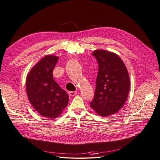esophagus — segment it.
I'll use <instances>...</instances> for the list:
<instances>
[{"mask_svg": "<svg viewBox=\"0 0 160 160\" xmlns=\"http://www.w3.org/2000/svg\"><path fill=\"white\" fill-rule=\"evenodd\" d=\"M76 93H77V92H76V91H74V92H68V94H69L70 96H74Z\"/></svg>", "mask_w": 160, "mask_h": 160, "instance_id": "esophagus-1", "label": "esophagus"}]
</instances>
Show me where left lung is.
I'll list each match as a JSON object with an SVG mask.
<instances>
[{
  "label": "left lung",
  "mask_w": 160,
  "mask_h": 160,
  "mask_svg": "<svg viewBox=\"0 0 160 160\" xmlns=\"http://www.w3.org/2000/svg\"><path fill=\"white\" fill-rule=\"evenodd\" d=\"M99 70L95 96L90 107L102 117L117 113L125 105L130 90L128 70L115 52L103 49L93 51Z\"/></svg>",
  "instance_id": "obj_1"
}]
</instances>
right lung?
<instances>
[{"label":"right lung","mask_w":160,"mask_h":160,"mask_svg":"<svg viewBox=\"0 0 160 160\" xmlns=\"http://www.w3.org/2000/svg\"><path fill=\"white\" fill-rule=\"evenodd\" d=\"M58 59L52 55L41 58L29 71L26 81L29 102L38 113L49 119L60 116L68 103L67 93L53 79Z\"/></svg>","instance_id":"obj_1"}]
</instances>
